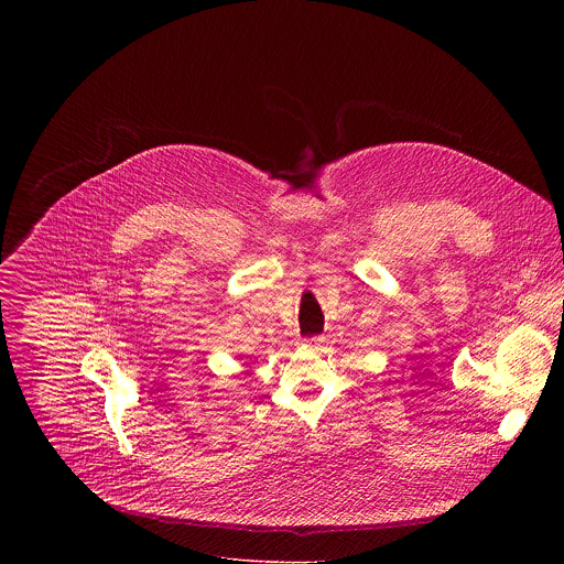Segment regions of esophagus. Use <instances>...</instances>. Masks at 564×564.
Listing matches in <instances>:
<instances>
[{
  "label": "esophagus",
  "instance_id": "1",
  "mask_svg": "<svg viewBox=\"0 0 564 564\" xmlns=\"http://www.w3.org/2000/svg\"><path fill=\"white\" fill-rule=\"evenodd\" d=\"M304 345L313 347V349H322L323 345H325V338L323 336H313V338H306Z\"/></svg>",
  "mask_w": 564,
  "mask_h": 564
}]
</instances>
